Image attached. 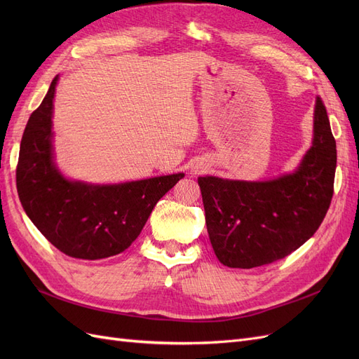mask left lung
Instances as JSON below:
<instances>
[{"label": "left lung", "instance_id": "8db88e82", "mask_svg": "<svg viewBox=\"0 0 359 359\" xmlns=\"http://www.w3.org/2000/svg\"><path fill=\"white\" fill-rule=\"evenodd\" d=\"M335 166V139L318 97L313 144L295 172L260 182L199 177L206 229L217 259L229 268L250 269L295 252L327 215Z\"/></svg>", "mask_w": 359, "mask_h": 359}]
</instances>
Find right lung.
I'll return each instance as SVG.
<instances>
[{
  "instance_id": "obj_1",
  "label": "right lung",
  "mask_w": 359,
  "mask_h": 359,
  "mask_svg": "<svg viewBox=\"0 0 359 359\" xmlns=\"http://www.w3.org/2000/svg\"><path fill=\"white\" fill-rule=\"evenodd\" d=\"M58 76L31 114L20 140L16 187L29 220L70 257L95 260L123 253L139 236L156 203L184 173L94 186L70 181L53 163L52 109Z\"/></svg>"
}]
</instances>
